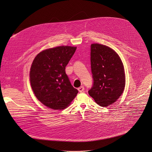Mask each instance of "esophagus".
I'll list each match as a JSON object with an SVG mask.
<instances>
[{"mask_svg":"<svg viewBox=\"0 0 152 152\" xmlns=\"http://www.w3.org/2000/svg\"><path fill=\"white\" fill-rule=\"evenodd\" d=\"M78 90L79 91V92H84V88L83 86H81L79 88H78Z\"/></svg>","mask_w":152,"mask_h":152,"instance_id":"34e87169","label":"esophagus"}]
</instances>
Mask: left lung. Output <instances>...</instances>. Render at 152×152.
I'll return each instance as SVG.
<instances>
[{"label":"left lung","mask_w":152,"mask_h":152,"mask_svg":"<svg viewBox=\"0 0 152 152\" xmlns=\"http://www.w3.org/2000/svg\"><path fill=\"white\" fill-rule=\"evenodd\" d=\"M90 62L94 80L89 95L100 106L117 101L125 87L124 66L117 53L99 44H91Z\"/></svg>","instance_id":"obj_1"}]
</instances>
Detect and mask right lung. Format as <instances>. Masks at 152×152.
<instances>
[{"label": "right lung", "mask_w": 152, "mask_h": 152, "mask_svg": "<svg viewBox=\"0 0 152 152\" xmlns=\"http://www.w3.org/2000/svg\"><path fill=\"white\" fill-rule=\"evenodd\" d=\"M76 47L59 46L40 52L35 57L30 71V81L37 98L53 110L66 108L78 91L71 84L65 67Z\"/></svg>", "instance_id": "1"}]
</instances>
